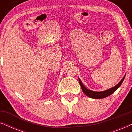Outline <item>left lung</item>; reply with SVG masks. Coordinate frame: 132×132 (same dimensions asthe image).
I'll list each match as a JSON object with an SVG mask.
<instances>
[{"mask_svg":"<svg viewBox=\"0 0 132 132\" xmlns=\"http://www.w3.org/2000/svg\"><path fill=\"white\" fill-rule=\"evenodd\" d=\"M125 76H124V77L122 79V80H121L116 86H115L114 87L112 88H111V89L106 90V91H102V92H95V91H91V90L88 89L87 88H86L85 87V86H84V85L82 84L80 79H79V84H80V85L81 88H82L83 92H84V93L85 94L87 95L88 97H90V98H93L100 99V98H105V97H106L109 96V95H111L112 94H113V93H114V92L116 91V90L118 89L119 87H120V86H121V85L122 84V82H123L124 78H125Z\"/></svg>","mask_w":132,"mask_h":132,"instance_id":"8db88e82","label":"left lung"}]
</instances>
